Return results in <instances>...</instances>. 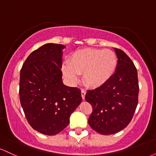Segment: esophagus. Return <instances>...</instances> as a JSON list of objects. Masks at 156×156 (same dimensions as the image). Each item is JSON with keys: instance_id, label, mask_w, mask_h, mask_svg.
<instances>
[{"instance_id": "1", "label": "esophagus", "mask_w": 156, "mask_h": 156, "mask_svg": "<svg viewBox=\"0 0 156 156\" xmlns=\"http://www.w3.org/2000/svg\"><path fill=\"white\" fill-rule=\"evenodd\" d=\"M86 93H87V92H86L85 90H83V89H82V90H81V97H82V99H83V100L85 99Z\"/></svg>"}]
</instances>
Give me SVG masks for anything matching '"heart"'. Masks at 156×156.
Wrapping results in <instances>:
<instances>
[{
	"label": "heart",
	"instance_id": "b5f03b06",
	"mask_svg": "<svg viewBox=\"0 0 156 156\" xmlns=\"http://www.w3.org/2000/svg\"><path fill=\"white\" fill-rule=\"evenodd\" d=\"M117 67V58L111 50L82 49L73 53L68 63L62 65V73L71 83L83 74V82L89 88L96 89L112 78Z\"/></svg>",
	"mask_w": 156,
	"mask_h": 156
}]
</instances>
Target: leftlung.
<instances>
[{"label":"left lung","instance_id":"1","mask_svg":"<svg viewBox=\"0 0 156 156\" xmlns=\"http://www.w3.org/2000/svg\"><path fill=\"white\" fill-rule=\"evenodd\" d=\"M115 51L118 63L114 76L102 87L87 91L85 96L92 107L89 125L103 135L117 133L126 128L138 105L136 68L124 51L118 48Z\"/></svg>","mask_w":156,"mask_h":156}]
</instances>
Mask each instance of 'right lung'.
<instances>
[{"label": "right lung", "instance_id": "add662e5", "mask_svg": "<svg viewBox=\"0 0 156 156\" xmlns=\"http://www.w3.org/2000/svg\"><path fill=\"white\" fill-rule=\"evenodd\" d=\"M63 44L48 43L34 51L20 73V101L29 125L45 135L63 130L81 102L80 89L62 82Z\"/></svg>", "mask_w": 156, "mask_h": 156}]
</instances>
